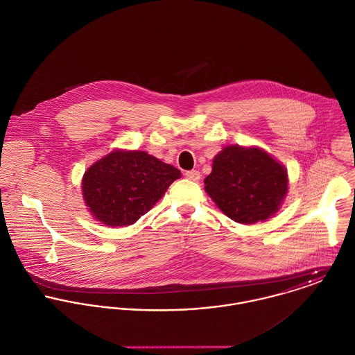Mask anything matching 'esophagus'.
Segmentation results:
<instances>
[{
    "mask_svg": "<svg viewBox=\"0 0 355 355\" xmlns=\"http://www.w3.org/2000/svg\"><path fill=\"white\" fill-rule=\"evenodd\" d=\"M186 178H187L189 180H193V182H198V180H200V178H201V173H200V171H197V169H193V171H187V172H186Z\"/></svg>",
    "mask_w": 355,
    "mask_h": 355,
    "instance_id": "34e87169",
    "label": "esophagus"
}]
</instances>
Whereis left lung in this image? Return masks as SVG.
Listing matches in <instances>:
<instances>
[{
	"label": "left lung",
	"mask_w": 355,
	"mask_h": 355,
	"mask_svg": "<svg viewBox=\"0 0 355 355\" xmlns=\"http://www.w3.org/2000/svg\"><path fill=\"white\" fill-rule=\"evenodd\" d=\"M288 189L287 171L268 153L228 146L216 155L205 190L231 220L263 221L277 211Z\"/></svg>",
	"instance_id": "8db88e82"
}]
</instances>
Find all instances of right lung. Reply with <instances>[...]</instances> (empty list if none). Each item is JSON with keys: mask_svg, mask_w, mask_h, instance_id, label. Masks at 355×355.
<instances>
[{"mask_svg": "<svg viewBox=\"0 0 355 355\" xmlns=\"http://www.w3.org/2000/svg\"><path fill=\"white\" fill-rule=\"evenodd\" d=\"M180 171L145 152H112L92 165L82 190L90 211L110 227L131 225L165 194Z\"/></svg>", "mask_w": 355, "mask_h": 355, "instance_id": "obj_1", "label": "right lung"}]
</instances>
